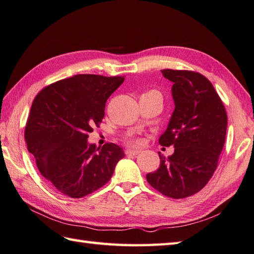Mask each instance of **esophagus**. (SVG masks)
Segmentation results:
<instances>
[{"label":"esophagus","mask_w":254,"mask_h":254,"mask_svg":"<svg viewBox=\"0 0 254 254\" xmlns=\"http://www.w3.org/2000/svg\"><path fill=\"white\" fill-rule=\"evenodd\" d=\"M139 153H140L139 150H132V149L126 150V154H129V155H138Z\"/></svg>","instance_id":"1"}]
</instances>
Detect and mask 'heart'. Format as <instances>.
Segmentation results:
<instances>
[{
  "instance_id": "1",
  "label": "heart",
  "mask_w": 254,
  "mask_h": 254,
  "mask_svg": "<svg viewBox=\"0 0 254 254\" xmlns=\"http://www.w3.org/2000/svg\"><path fill=\"white\" fill-rule=\"evenodd\" d=\"M148 92H157V91H155V90H150V91H148ZM129 144L139 145L140 144V140H138V139H130V140H129Z\"/></svg>"
}]
</instances>
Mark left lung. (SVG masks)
<instances>
[{
	"label": "left lung",
	"mask_w": 254,
	"mask_h": 254,
	"mask_svg": "<svg viewBox=\"0 0 254 254\" xmlns=\"http://www.w3.org/2000/svg\"><path fill=\"white\" fill-rule=\"evenodd\" d=\"M161 71L174 82L175 111L159 142L175 151L167 159L159 152L160 167L146 180L162 194L183 199L199 192L215 172L226 139L227 113L211 81L200 72Z\"/></svg>",
	"instance_id": "left-lung-1"
}]
</instances>
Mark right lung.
<instances>
[{"mask_svg": "<svg viewBox=\"0 0 254 254\" xmlns=\"http://www.w3.org/2000/svg\"><path fill=\"white\" fill-rule=\"evenodd\" d=\"M125 76L81 74L44 87L33 100L25 128L27 149L60 192L79 199L111 179L125 153L115 143L88 144L100 127L106 100Z\"/></svg>", "mask_w": 254, "mask_h": 254, "instance_id": "obj_1", "label": "right lung"}]
</instances>
